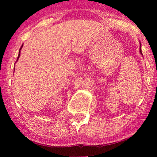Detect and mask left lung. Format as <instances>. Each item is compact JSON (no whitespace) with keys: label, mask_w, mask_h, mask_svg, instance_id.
I'll return each instance as SVG.
<instances>
[{"label":"left lung","mask_w":157,"mask_h":157,"mask_svg":"<svg viewBox=\"0 0 157 157\" xmlns=\"http://www.w3.org/2000/svg\"><path fill=\"white\" fill-rule=\"evenodd\" d=\"M140 53H141V54H142V53H141V48H140Z\"/></svg>","instance_id":"left-lung-1"}]
</instances>
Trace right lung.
<instances>
[{
  "instance_id": "obj_1",
  "label": "right lung",
  "mask_w": 157,
  "mask_h": 157,
  "mask_svg": "<svg viewBox=\"0 0 157 157\" xmlns=\"http://www.w3.org/2000/svg\"><path fill=\"white\" fill-rule=\"evenodd\" d=\"M22 47H23V45L22 46H21V48H20V50H19V53H18V59H17V60H16V61H18V59H19V56H20V55H21V49L22 48Z\"/></svg>"
}]
</instances>
